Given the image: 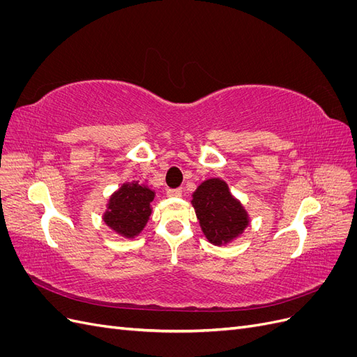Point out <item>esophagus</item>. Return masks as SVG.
Returning a JSON list of instances; mask_svg holds the SVG:
<instances>
[{
	"label": "esophagus",
	"mask_w": 357,
	"mask_h": 357,
	"mask_svg": "<svg viewBox=\"0 0 357 357\" xmlns=\"http://www.w3.org/2000/svg\"><path fill=\"white\" fill-rule=\"evenodd\" d=\"M167 195L169 198H180L181 197V189H168Z\"/></svg>",
	"instance_id": "obj_1"
}]
</instances>
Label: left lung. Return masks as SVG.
<instances>
[{
	"instance_id": "8db88e82",
	"label": "left lung",
	"mask_w": 357,
	"mask_h": 357,
	"mask_svg": "<svg viewBox=\"0 0 357 357\" xmlns=\"http://www.w3.org/2000/svg\"><path fill=\"white\" fill-rule=\"evenodd\" d=\"M190 202L205 238L214 245L232 243L250 225V215L244 205L232 195L228 183L222 178L202 181L192 193Z\"/></svg>"
}]
</instances>
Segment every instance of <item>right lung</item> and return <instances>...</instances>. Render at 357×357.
<instances>
[{"mask_svg": "<svg viewBox=\"0 0 357 357\" xmlns=\"http://www.w3.org/2000/svg\"><path fill=\"white\" fill-rule=\"evenodd\" d=\"M156 192L147 183L126 181L112 193L102 213V220L123 238H135L143 232L152 214V201Z\"/></svg>", "mask_w": 357, "mask_h": 357, "instance_id": "add662e5", "label": "right lung"}]
</instances>
